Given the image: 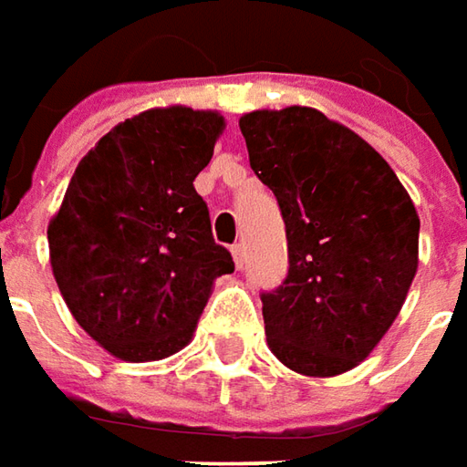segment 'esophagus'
Masks as SVG:
<instances>
[{
  "label": "esophagus",
  "mask_w": 467,
  "mask_h": 467,
  "mask_svg": "<svg viewBox=\"0 0 467 467\" xmlns=\"http://www.w3.org/2000/svg\"><path fill=\"white\" fill-rule=\"evenodd\" d=\"M231 254H234V265H236V270H244V262H246V246H244V244H234V246H231Z\"/></svg>",
  "instance_id": "34e87169"
}]
</instances>
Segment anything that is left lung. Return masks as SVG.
I'll return each instance as SVG.
<instances>
[{
    "label": "left lung",
    "mask_w": 467,
    "mask_h": 467,
    "mask_svg": "<svg viewBox=\"0 0 467 467\" xmlns=\"http://www.w3.org/2000/svg\"><path fill=\"white\" fill-rule=\"evenodd\" d=\"M249 164L283 211L290 270L262 296L272 355L334 378L370 358L419 267V213L386 159L316 108L244 112Z\"/></svg>",
    "instance_id": "1"
}]
</instances>
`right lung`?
Here are the masks:
<instances>
[{"label": "right lung", "instance_id": "obj_1", "mask_svg": "<svg viewBox=\"0 0 467 467\" xmlns=\"http://www.w3.org/2000/svg\"><path fill=\"white\" fill-rule=\"evenodd\" d=\"M223 130L218 109H143L97 140L48 221L56 285L112 358L184 349L215 280L234 272L192 184Z\"/></svg>", "mask_w": 467, "mask_h": 467}]
</instances>
